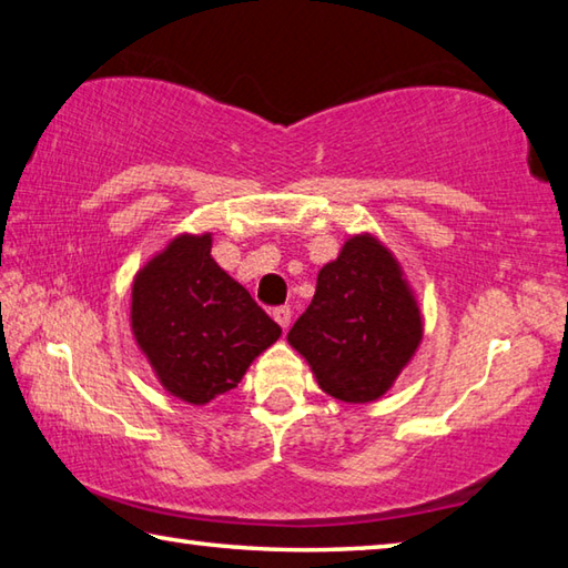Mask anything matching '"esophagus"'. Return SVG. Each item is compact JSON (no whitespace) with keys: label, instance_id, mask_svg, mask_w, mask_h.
Segmentation results:
<instances>
[{"label":"esophagus","instance_id":"obj_1","mask_svg":"<svg viewBox=\"0 0 568 568\" xmlns=\"http://www.w3.org/2000/svg\"><path fill=\"white\" fill-rule=\"evenodd\" d=\"M273 317H275V323L281 325V327H287V325H291V317H293V313H291V305H277L275 311H273Z\"/></svg>","mask_w":568,"mask_h":568}]
</instances>
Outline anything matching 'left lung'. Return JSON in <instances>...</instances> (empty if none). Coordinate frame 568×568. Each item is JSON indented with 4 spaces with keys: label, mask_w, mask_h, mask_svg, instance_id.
Instances as JSON below:
<instances>
[{
    "label": "left lung",
    "mask_w": 568,
    "mask_h": 568,
    "mask_svg": "<svg viewBox=\"0 0 568 568\" xmlns=\"http://www.w3.org/2000/svg\"><path fill=\"white\" fill-rule=\"evenodd\" d=\"M287 339L327 395L373 402L415 355L422 320L395 257L375 239L359 235L317 273L313 303Z\"/></svg>",
    "instance_id": "8db88e82"
}]
</instances>
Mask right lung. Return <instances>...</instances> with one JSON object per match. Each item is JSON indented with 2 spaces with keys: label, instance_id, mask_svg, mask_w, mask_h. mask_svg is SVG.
<instances>
[{
  "label": "right lung",
  "instance_id": "1",
  "mask_svg": "<svg viewBox=\"0 0 568 568\" xmlns=\"http://www.w3.org/2000/svg\"><path fill=\"white\" fill-rule=\"evenodd\" d=\"M131 325L161 385L205 405L241 383L281 325L211 257V235H181L133 283Z\"/></svg>",
  "mask_w": 568,
  "mask_h": 568
}]
</instances>
